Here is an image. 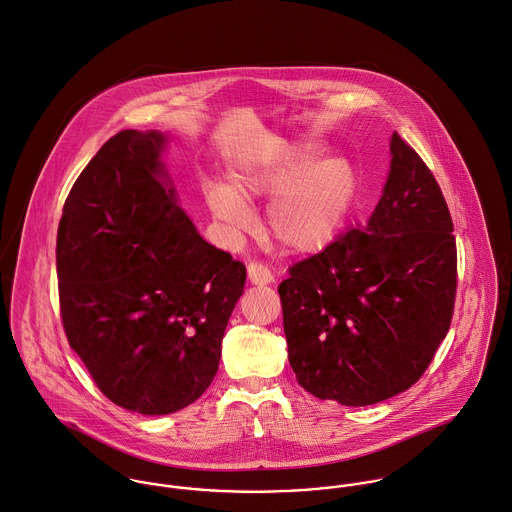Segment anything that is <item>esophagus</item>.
I'll return each mask as SVG.
<instances>
[{
	"mask_svg": "<svg viewBox=\"0 0 512 512\" xmlns=\"http://www.w3.org/2000/svg\"><path fill=\"white\" fill-rule=\"evenodd\" d=\"M247 277L253 285H269L273 283V273L263 265V263H257V261H251L247 265Z\"/></svg>",
	"mask_w": 512,
	"mask_h": 512,
	"instance_id": "1",
	"label": "esophagus"
}]
</instances>
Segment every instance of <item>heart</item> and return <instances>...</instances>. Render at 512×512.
<instances>
[{
    "instance_id": "obj_1",
    "label": "heart",
    "mask_w": 512,
    "mask_h": 512,
    "mask_svg": "<svg viewBox=\"0 0 512 512\" xmlns=\"http://www.w3.org/2000/svg\"><path fill=\"white\" fill-rule=\"evenodd\" d=\"M318 154L312 144H289L247 162L233 184H209L205 204L233 229L249 223L247 198L273 196L265 211L267 233L285 249H322L342 227L356 202L360 180L350 160Z\"/></svg>"
}]
</instances>
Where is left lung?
Wrapping results in <instances>:
<instances>
[{"label": "left lung", "instance_id": "obj_1", "mask_svg": "<svg viewBox=\"0 0 512 512\" xmlns=\"http://www.w3.org/2000/svg\"><path fill=\"white\" fill-rule=\"evenodd\" d=\"M457 245L441 188L398 132L364 225L289 267L279 285L289 362L320 400L372 406L411 388L451 326Z\"/></svg>", "mask_w": 512, "mask_h": 512}]
</instances>
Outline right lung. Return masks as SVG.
<instances>
[{
    "mask_svg": "<svg viewBox=\"0 0 512 512\" xmlns=\"http://www.w3.org/2000/svg\"><path fill=\"white\" fill-rule=\"evenodd\" d=\"M160 132L120 130L73 184L57 231L61 320L104 396L142 415L211 384L245 265L209 245L160 182Z\"/></svg>",
    "mask_w": 512,
    "mask_h": 512,
    "instance_id": "1",
    "label": "right lung"
}]
</instances>
